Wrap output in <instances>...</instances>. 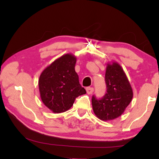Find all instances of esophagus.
Masks as SVG:
<instances>
[{
  "instance_id": "34e87169",
  "label": "esophagus",
  "mask_w": 159,
  "mask_h": 159,
  "mask_svg": "<svg viewBox=\"0 0 159 159\" xmlns=\"http://www.w3.org/2000/svg\"><path fill=\"white\" fill-rule=\"evenodd\" d=\"M94 91V88L92 87H88L86 88V92L88 94V95H90V94H92Z\"/></svg>"
}]
</instances>
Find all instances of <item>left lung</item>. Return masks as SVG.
Wrapping results in <instances>:
<instances>
[{"mask_svg": "<svg viewBox=\"0 0 159 159\" xmlns=\"http://www.w3.org/2000/svg\"><path fill=\"white\" fill-rule=\"evenodd\" d=\"M105 82V95L99 99L93 95L92 105L96 116L107 121L122 115L132 101L133 92L123 68L115 61L107 64Z\"/></svg>", "mask_w": 159, "mask_h": 159, "instance_id": "1", "label": "left lung"}]
</instances>
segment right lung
<instances>
[{"label":"right lung","instance_id":"right-lung-1","mask_svg":"<svg viewBox=\"0 0 159 159\" xmlns=\"http://www.w3.org/2000/svg\"><path fill=\"white\" fill-rule=\"evenodd\" d=\"M76 62L74 55L65 54L47 66L39 77L41 100L53 113L67 111L77 97L86 93L75 71Z\"/></svg>","mask_w":159,"mask_h":159}]
</instances>
